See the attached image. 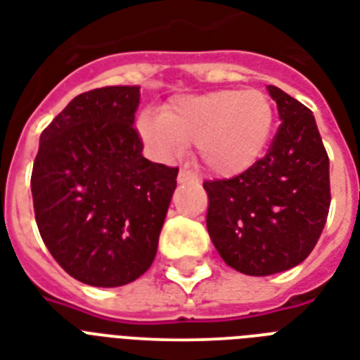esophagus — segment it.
<instances>
[{"label": "esophagus", "instance_id": "obj_1", "mask_svg": "<svg viewBox=\"0 0 360 360\" xmlns=\"http://www.w3.org/2000/svg\"><path fill=\"white\" fill-rule=\"evenodd\" d=\"M177 181H179L181 185H185V183H196L198 177L192 174L191 169H181L179 175H177Z\"/></svg>", "mask_w": 360, "mask_h": 360}]
</instances>
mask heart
<instances>
[{
    "label": "heart",
    "instance_id": "b5f03b06",
    "mask_svg": "<svg viewBox=\"0 0 360 360\" xmlns=\"http://www.w3.org/2000/svg\"><path fill=\"white\" fill-rule=\"evenodd\" d=\"M273 106L262 91H224L175 97L162 115L146 112L141 136L162 157L177 155L196 141L198 157L209 172L233 177L263 157L273 132Z\"/></svg>",
    "mask_w": 360,
    "mask_h": 360
}]
</instances>
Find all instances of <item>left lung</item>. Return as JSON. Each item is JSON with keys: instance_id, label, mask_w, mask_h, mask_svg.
I'll return each mask as SVG.
<instances>
[{"instance_id": "1", "label": "left lung", "mask_w": 360, "mask_h": 360, "mask_svg": "<svg viewBox=\"0 0 360 360\" xmlns=\"http://www.w3.org/2000/svg\"><path fill=\"white\" fill-rule=\"evenodd\" d=\"M280 123L267 155L231 179L205 181L207 231L220 257L250 276L304 262L327 222L329 157L312 112L267 87Z\"/></svg>"}]
</instances>
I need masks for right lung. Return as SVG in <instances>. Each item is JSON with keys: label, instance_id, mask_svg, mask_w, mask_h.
<instances>
[{"label": "right lung", "instance_id": "1", "mask_svg": "<svg viewBox=\"0 0 360 360\" xmlns=\"http://www.w3.org/2000/svg\"><path fill=\"white\" fill-rule=\"evenodd\" d=\"M138 86L82 93L42 130L31 174L35 220L53 259L95 288L151 267L177 168L147 160L134 124Z\"/></svg>", "mask_w": 360, "mask_h": 360}]
</instances>
